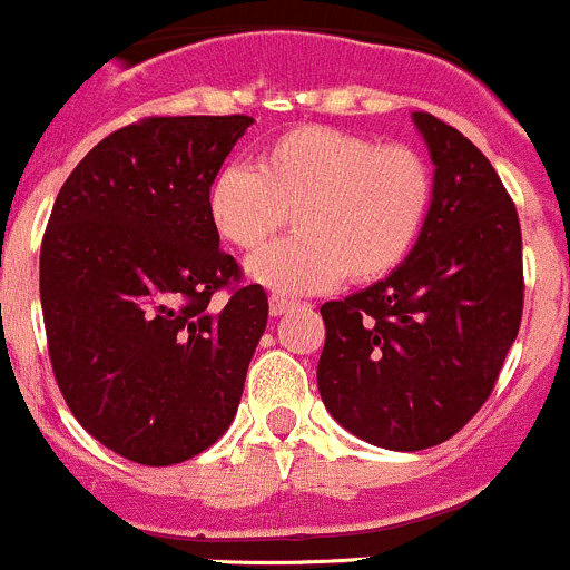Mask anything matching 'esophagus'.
I'll return each mask as SVG.
<instances>
[{
    "mask_svg": "<svg viewBox=\"0 0 570 570\" xmlns=\"http://www.w3.org/2000/svg\"><path fill=\"white\" fill-rule=\"evenodd\" d=\"M291 307H293V304L287 302V298H283V296H272V298H268V313H272L274 318H277V315H285Z\"/></svg>",
    "mask_w": 570,
    "mask_h": 570,
    "instance_id": "esophagus-1",
    "label": "esophagus"
}]
</instances>
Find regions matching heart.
<instances>
[{"mask_svg": "<svg viewBox=\"0 0 570 570\" xmlns=\"http://www.w3.org/2000/svg\"><path fill=\"white\" fill-rule=\"evenodd\" d=\"M435 194L432 168L407 146H380L332 127H296L263 146L257 166L229 163L207 190L222 240L252 252L293 213V238L246 263L283 296L391 274L419 240Z\"/></svg>", "mask_w": 570, "mask_h": 570, "instance_id": "heart-1", "label": "heart"}]
</instances>
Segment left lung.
Wrapping results in <instances>:
<instances>
[{
    "mask_svg": "<svg viewBox=\"0 0 570 570\" xmlns=\"http://www.w3.org/2000/svg\"><path fill=\"white\" fill-rule=\"evenodd\" d=\"M435 166L419 240L385 279L321 307L318 393L371 446L421 452L488 402L521 326L515 205L488 157L430 112H413Z\"/></svg>",
    "mask_w": 570,
    "mask_h": 570,
    "instance_id": "1",
    "label": "left lung"
}]
</instances>
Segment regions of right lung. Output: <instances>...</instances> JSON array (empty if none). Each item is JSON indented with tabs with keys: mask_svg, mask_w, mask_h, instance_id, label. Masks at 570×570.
Here are the masks:
<instances>
[{
	"mask_svg": "<svg viewBox=\"0 0 570 570\" xmlns=\"http://www.w3.org/2000/svg\"><path fill=\"white\" fill-rule=\"evenodd\" d=\"M249 116L144 118L94 146L55 199L41 307L66 404L140 465L205 452L233 424L266 332L261 285L218 249L207 190Z\"/></svg>",
	"mask_w": 570,
	"mask_h": 570,
	"instance_id": "1",
	"label": "right lung"
}]
</instances>
